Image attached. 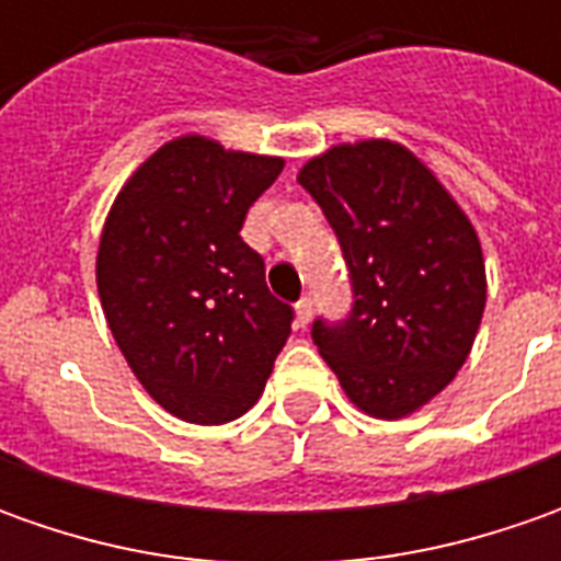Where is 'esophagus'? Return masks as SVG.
Masks as SVG:
<instances>
[{
    "label": "esophagus",
    "instance_id": "esophagus-1",
    "mask_svg": "<svg viewBox=\"0 0 561 561\" xmlns=\"http://www.w3.org/2000/svg\"><path fill=\"white\" fill-rule=\"evenodd\" d=\"M312 296H302V299L296 302V324H299V328H306V324L312 321Z\"/></svg>",
    "mask_w": 561,
    "mask_h": 561
}]
</instances>
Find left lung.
<instances>
[{
	"label": "left lung",
	"instance_id": "8db88e82",
	"mask_svg": "<svg viewBox=\"0 0 561 561\" xmlns=\"http://www.w3.org/2000/svg\"><path fill=\"white\" fill-rule=\"evenodd\" d=\"M299 184L334 227L353 284L343 321L314 318V346L362 412L412 415L456 377L481 328L478 233L399 142L334 146Z\"/></svg>",
	"mask_w": 561,
	"mask_h": 561
}]
</instances>
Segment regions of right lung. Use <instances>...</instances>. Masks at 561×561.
<instances>
[{
  "label": "right lung",
  "instance_id": "right-lung-1",
  "mask_svg": "<svg viewBox=\"0 0 561 561\" xmlns=\"http://www.w3.org/2000/svg\"><path fill=\"white\" fill-rule=\"evenodd\" d=\"M280 171L284 159L181 137L137 168L105 218V321L146 393L178 419H240L290 336L293 309L240 237L249 205Z\"/></svg>",
  "mask_w": 561,
  "mask_h": 561
}]
</instances>
